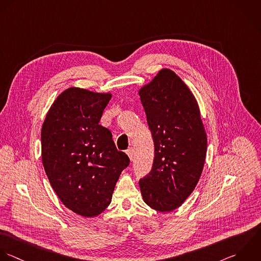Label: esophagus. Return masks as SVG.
I'll use <instances>...</instances> for the list:
<instances>
[{
  "label": "esophagus",
  "instance_id": "esophagus-1",
  "mask_svg": "<svg viewBox=\"0 0 261 261\" xmlns=\"http://www.w3.org/2000/svg\"><path fill=\"white\" fill-rule=\"evenodd\" d=\"M126 153H127V155L129 156L130 161H133V158H134V149H133L132 147H130V148H128V149H127Z\"/></svg>",
  "mask_w": 261,
  "mask_h": 261
}]
</instances>
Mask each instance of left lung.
<instances>
[{"label": "left lung", "instance_id": "8db88e82", "mask_svg": "<svg viewBox=\"0 0 261 261\" xmlns=\"http://www.w3.org/2000/svg\"><path fill=\"white\" fill-rule=\"evenodd\" d=\"M138 93L154 142L152 169L139 181L140 191L149 207L169 213L183 204L199 181L206 131L194 94L171 69L160 70Z\"/></svg>", "mask_w": 261, "mask_h": 261}]
</instances>
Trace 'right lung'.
<instances>
[{"label": "right lung", "mask_w": 261, "mask_h": 261, "mask_svg": "<svg viewBox=\"0 0 261 261\" xmlns=\"http://www.w3.org/2000/svg\"><path fill=\"white\" fill-rule=\"evenodd\" d=\"M111 92L69 87L51 103L41 127V161L62 203L83 218L99 216L111 203L129 158L99 125Z\"/></svg>", "instance_id": "add662e5"}]
</instances>
